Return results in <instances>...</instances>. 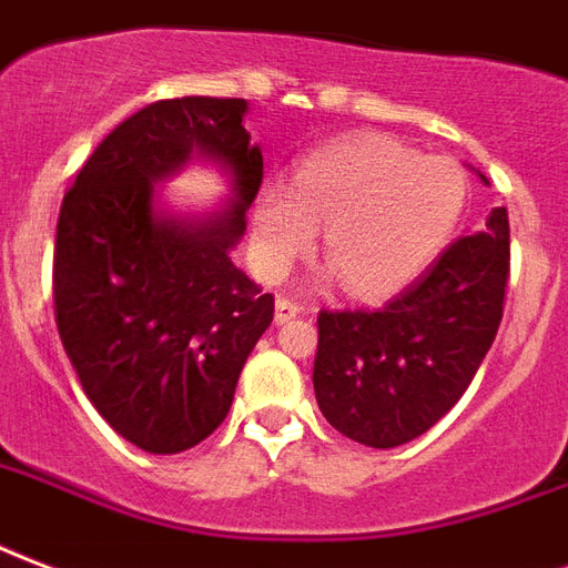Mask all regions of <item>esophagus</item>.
Wrapping results in <instances>:
<instances>
[{"label":"esophagus","instance_id":"obj_1","mask_svg":"<svg viewBox=\"0 0 568 568\" xmlns=\"http://www.w3.org/2000/svg\"><path fill=\"white\" fill-rule=\"evenodd\" d=\"M298 311H302V307H298L293 298H284V296L275 298V323H278V325L290 323V320H293Z\"/></svg>","mask_w":568,"mask_h":568}]
</instances>
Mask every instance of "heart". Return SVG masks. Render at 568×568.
<instances>
[{
  "label": "heart",
  "instance_id": "1",
  "mask_svg": "<svg viewBox=\"0 0 568 568\" xmlns=\"http://www.w3.org/2000/svg\"><path fill=\"white\" fill-rule=\"evenodd\" d=\"M468 171L420 156L388 135H353L307 153L290 189L261 186L252 252L266 278H284L323 231L332 275L355 298L394 296L450 245L468 206Z\"/></svg>",
  "mask_w": 568,
  "mask_h": 568
}]
</instances>
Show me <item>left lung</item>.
Returning a JSON list of instances; mask_svg holds the SVG:
<instances>
[{"label": "left lung", "instance_id": "left-lung-1", "mask_svg": "<svg viewBox=\"0 0 568 568\" xmlns=\"http://www.w3.org/2000/svg\"><path fill=\"white\" fill-rule=\"evenodd\" d=\"M507 278L509 219L495 206L480 234L456 240L379 311H320L314 390L325 420L379 450L438 424L489 353Z\"/></svg>", "mask_w": 568, "mask_h": 568}]
</instances>
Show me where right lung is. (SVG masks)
Returning a JSON list of instances; mask_svg holds the SVG:
<instances>
[{
    "label": "right lung",
    "mask_w": 568,
    "mask_h": 568,
    "mask_svg": "<svg viewBox=\"0 0 568 568\" xmlns=\"http://www.w3.org/2000/svg\"><path fill=\"white\" fill-rule=\"evenodd\" d=\"M245 112L234 97L144 105L97 144L61 204V344L105 424L148 453L189 450L222 424L272 323V293L231 261L263 180ZM192 159L229 178L232 197L210 214H174L155 189Z\"/></svg>",
    "instance_id": "add662e5"
}]
</instances>
